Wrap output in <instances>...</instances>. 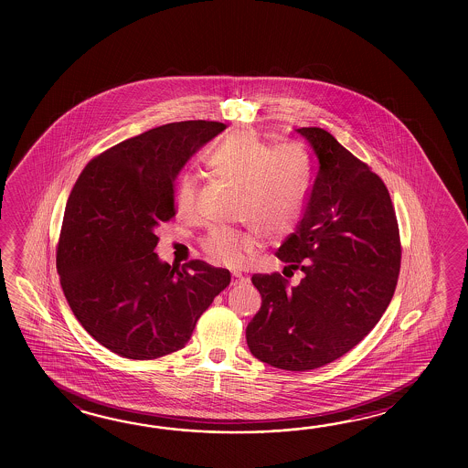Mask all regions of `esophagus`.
Returning a JSON list of instances; mask_svg holds the SVG:
<instances>
[{"mask_svg":"<svg viewBox=\"0 0 468 468\" xmlns=\"http://www.w3.org/2000/svg\"><path fill=\"white\" fill-rule=\"evenodd\" d=\"M230 284H232V286H242V284H246V278H244L242 274L234 272V274H232V279H230Z\"/></svg>","mask_w":468,"mask_h":468,"instance_id":"1","label":"esophagus"}]
</instances>
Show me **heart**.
<instances>
[{
    "label": "heart",
    "mask_w": 468,
    "mask_h": 468,
    "mask_svg": "<svg viewBox=\"0 0 468 468\" xmlns=\"http://www.w3.org/2000/svg\"><path fill=\"white\" fill-rule=\"evenodd\" d=\"M207 165L220 177L242 186L239 216L254 226L242 232L226 228L210 230L202 249L212 262L239 268L264 244V232L279 239L296 228L308 187L306 159L296 147H271L252 132H238L210 152ZM197 190L199 180L194 174L180 177L176 187L179 214H192Z\"/></svg>",
    "instance_id": "obj_1"
}]
</instances>
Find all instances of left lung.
<instances>
[{
    "label": "left lung",
    "mask_w": 468,
    "mask_h": 468,
    "mask_svg": "<svg viewBox=\"0 0 468 468\" xmlns=\"http://www.w3.org/2000/svg\"><path fill=\"white\" fill-rule=\"evenodd\" d=\"M298 133L314 177L303 219L276 256L303 279L291 286L279 272L254 274L262 306L246 329L250 353L288 371L321 368L355 348L388 308L401 264L385 182L326 130Z\"/></svg>",
    "instance_id": "obj_1"
}]
</instances>
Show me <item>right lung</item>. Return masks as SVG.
<instances>
[{"mask_svg": "<svg viewBox=\"0 0 468 468\" xmlns=\"http://www.w3.org/2000/svg\"><path fill=\"white\" fill-rule=\"evenodd\" d=\"M226 129L186 120L147 130L90 160L70 192L57 246L63 294L101 346L155 359L186 346L200 314L229 286L228 269L155 254L176 218L174 180L196 150Z\"/></svg>", "mask_w": 468, "mask_h": 468, "instance_id": "right-lung-1", "label": "right lung"}]
</instances>
